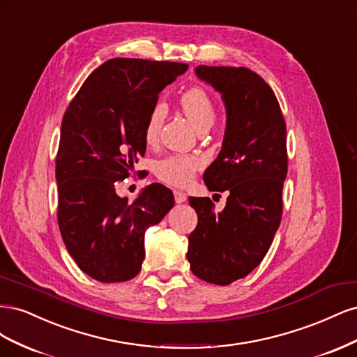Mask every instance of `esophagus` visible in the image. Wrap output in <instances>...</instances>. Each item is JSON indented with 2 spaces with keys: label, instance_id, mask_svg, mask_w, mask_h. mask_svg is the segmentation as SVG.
I'll return each instance as SVG.
<instances>
[{
  "label": "esophagus",
  "instance_id": "34e87169",
  "mask_svg": "<svg viewBox=\"0 0 357 357\" xmlns=\"http://www.w3.org/2000/svg\"><path fill=\"white\" fill-rule=\"evenodd\" d=\"M174 199H176V202H177V204H181V202H185V201L188 199V197H186V193H185V192H181V190H174Z\"/></svg>",
  "mask_w": 357,
  "mask_h": 357
}]
</instances>
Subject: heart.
I'll list each match as a JSON object with an SVG mask.
<instances>
[{"label": "heart", "instance_id": "b5f03b06", "mask_svg": "<svg viewBox=\"0 0 357 357\" xmlns=\"http://www.w3.org/2000/svg\"><path fill=\"white\" fill-rule=\"evenodd\" d=\"M180 104L189 121L193 123L198 131L210 129L215 121V107L208 93L204 89L193 86V88L183 92L180 96ZM167 114V105L158 101L152 112L149 113L146 126H144V138L147 143H155L160 128L164 125ZM202 167V159L193 155H169L164 159L156 162L155 172L159 180L172 186H186L192 181L195 172Z\"/></svg>", "mask_w": 357, "mask_h": 357}]
</instances>
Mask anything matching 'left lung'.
<instances>
[{
  "label": "left lung",
  "mask_w": 357,
  "mask_h": 357,
  "mask_svg": "<svg viewBox=\"0 0 357 357\" xmlns=\"http://www.w3.org/2000/svg\"><path fill=\"white\" fill-rule=\"evenodd\" d=\"M195 73L222 93L228 114L220 153L204 172L208 190H226L228 198L220 213L210 198H189L198 225L188 261L198 278L226 286L262 262L282 222L286 122L273 89L255 71L199 66Z\"/></svg>",
  "instance_id": "obj_1"
}]
</instances>
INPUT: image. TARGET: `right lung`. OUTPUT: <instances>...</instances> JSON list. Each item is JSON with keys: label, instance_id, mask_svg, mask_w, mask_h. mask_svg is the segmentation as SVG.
I'll return each instance as SVG.
<instances>
[{"label": "right lung", "instance_id": "obj_1", "mask_svg": "<svg viewBox=\"0 0 357 357\" xmlns=\"http://www.w3.org/2000/svg\"><path fill=\"white\" fill-rule=\"evenodd\" d=\"M186 63L114 58L84 80L61 125L56 155L58 225L68 253L102 283L134 278L144 259V232L174 207L153 183L132 204L116 193L144 156V126L159 92Z\"/></svg>", "mask_w": 357, "mask_h": 357}]
</instances>
